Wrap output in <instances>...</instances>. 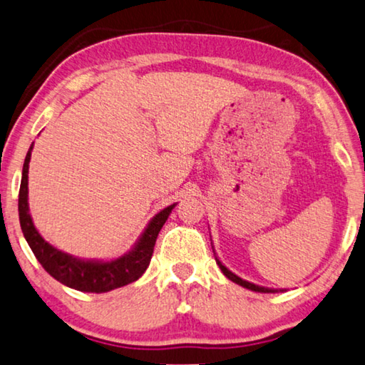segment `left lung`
I'll list each match as a JSON object with an SVG mask.
<instances>
[{
  "instance_id": "left-lung-1",
  "label": "left lung",
  "mask_w": 365,
  "mask_h": 365,
  "mask_svg": "<svg viewBox=\"0 0 365 365\" xmlns=\"http://www.w3.org/2000/svg\"><path fill=\"white\" fill-rule=\"evenodd\" d=\"M217 264H218V267L222 268V272H223V274L226 278H230L231 282H235L236 284H239V286H244V288H247V289H252V291H257V292H277L274 289H268V288H262V286H257V284H252V283H249V282H244V279H241L239 277H236L235 273H231L228 268H226L222 262L220 260H217Z\"/></svg>"
}]
</instances>
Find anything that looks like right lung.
<instances>
[{
    "label": "right lung",
    "mask_w": 365,
    "mask_h": 365,
    "mask_svg": "<svg viewBox=\"0 0 365 365\" xmlns=\"http://www.w3.org/2000/svg\"><path fill=\"white\" fill-rule=\"evenodd\" d=\"M31 152L32 145L29 148L22 168L19 189V222L24 237L31 246L34 255L37 257L40 265L59 283L83 292H106L139 279L143 272L147 270L148 264H150L158 232L163 228L175 205L166 207L165 210L155 215V218L148 223L147 230L143 231L139 242L135 244V247L129 254L119 257L113 262H83L74 259V257L63 254L61 250L50 246L38 235V231L35 230L32 223L27 205V178Z\"/></svg>",
    "instance_id": "1"
}]
</instances>
